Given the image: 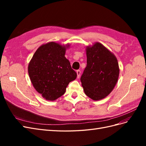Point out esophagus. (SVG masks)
<instances>
[{
    "label": "esophagus",
    "instance_id": "esophagus-1",
    "mask_svg": "<svg viewBox=\"0 0 146 146\" xmlns=\"http://www.w3.org/2000/svg\"><path fill=\"white\" fill-rule=\"evenodd\" d=\"M76 72H77V78H78L79 77H80V76L81 72H80V70H77Z\"/></svg>",
    "mask_w": 146,
    "mask_h": 146
}]
</instances>
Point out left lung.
<instances>
[{"label": "left lung", "instance_id": "8db88e82", "mask_svg": "<svg viewBox=\"0 0 146 146\" xmlns=\"http://www.w3.org/2000/svg\"><path fill=\"white\" fill-rule=\"evenodd\" d=\"M87 65L80 78L85 94L94 100L102 99L112 91L117 82V58L99 42L86 48Z\"/></svg>", "mask_w": 146, "mask_h": 146}]
</instances>
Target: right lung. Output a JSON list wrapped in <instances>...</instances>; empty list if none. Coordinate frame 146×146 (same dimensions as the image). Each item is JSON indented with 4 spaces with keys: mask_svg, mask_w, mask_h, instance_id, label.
<instances>
[{
    "mask_svg": "<svg viewBox=\"0 0 146 146\" xmlns=\"http://www.w3.org/2000/svg\"><path fill=\"white\" fill-rule=\"evenodd\" d=\"M65 51L66 47L58 43H47L38 48L29 64L33 86L46 100H55L63 95L69 82L77 77Z\"/></svg>",
    "mask_w": 146,
    "mask_h": 146,
    "instance_id": "add662e5",
    "label": "right lung"
}]
</instances>
